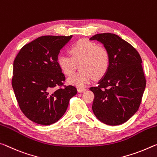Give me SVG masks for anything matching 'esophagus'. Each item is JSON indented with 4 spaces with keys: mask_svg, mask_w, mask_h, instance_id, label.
<instances>
[{
    "mask_svg": "<svg viewBox=\"0 0 157 157\" xmlns=\"http://www.w3.org/2000/svg\"><path fill=\"white\" fill-rule=\"evenodd\" d=\"M87 89L86 88H78V92H85L86 91Z\"/></svg>",
    "mask_w": 157,
    "mask_h": 157,
    "instance_id": "1",
    "label": "esophagus"
}]
</instances>
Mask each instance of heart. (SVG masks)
<instances>
[{
  "label": "heart",
  "instance_id": "1",
  "mask_svg": "<svg viewBox=\"0 0 157 157\" xmlns=\"http://www.w3.org/2000/svg\"><path fill=\"white\" fill-rule=\"evenodd\" d=\"M71 56L60 55L57 59L58 65L67 76L74 73L77 64L80 71L68 78V83L83 88L90 83L93 76L99 78L109 70L110 54L104 47L87 40H81L69 48Z\"/></svg>",
  "mask_w": 157,
  "mask_h": 157
}]
</instances>
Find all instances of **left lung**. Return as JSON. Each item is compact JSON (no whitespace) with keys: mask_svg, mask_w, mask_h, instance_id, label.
I'll list each match as a JSON object with an SVG mask.
<instances>
[{"mask_svg":"<svg viewBox=\"0 0 157 157\" xmlns=\"http://www.w3.org/2000/svg\"><path fill=\"white\" fill-rule=\"evenodd\" d=\"M90 40L104 44L110 54V65L94 92L92 110L104 124L115 126L129 120L139 109L146 86L142 59L129 43L113 33H101Z\"/></svg>","mask_w":157,"mask_h":157,"instance_id":"1","label":"left lung"}]
</instances>
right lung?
<instances>
[{
  "mask_svg": "<svg viewBox=\"0 0 157 157\" xmlns=\"http://www.w3.org/2000/svg\"><path fill=\"white\" fill-rule=\"evenodd\" d=\"M72 35H45L24 45L15 58L12 85L23 113L42 125L57 122L77 93L65 86V74L57 63L60 51Z\"/></svg>",
  "mask_w": 157,
  "mask_h": 157,
  "instance_id": "1",
  "label": "right lung"
}]
</instances>
